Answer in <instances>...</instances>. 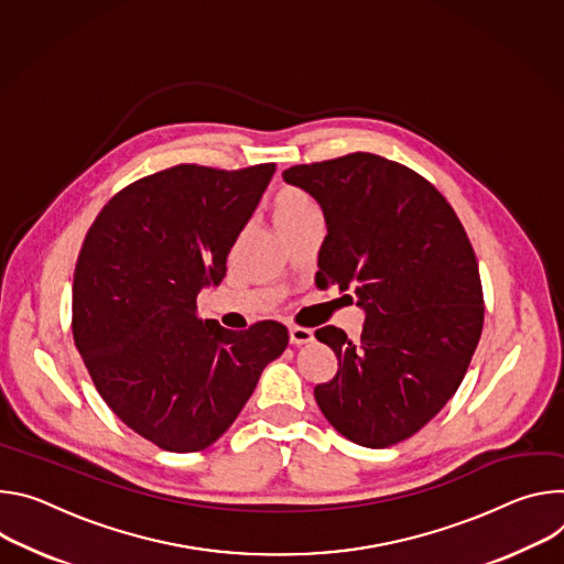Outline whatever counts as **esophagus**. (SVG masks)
<instances>
[{"label": "esophagus", "mask_w": 564, "mask_h": 564, "mask_svg": "<svg viewBox=\"0 0 564 564\" xmlns=\"http://www.w3.org/2000/svg\"><path fill=\"white\" fill-rule=\"evenodd\" d=\"M289 340H291V345H304V343H311V340H314V332H311L308 327L293 325V327H289Z\"/></svg>", "instance_id": "1"}]
</instances>
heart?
<instances>
[{
    "label": "heart",
    "mask_w": 564,
    "mask_h": 564,
    "mask_svg": "<svg viewBox=\"0 0 564 564\" xmlns=\"http://www.w3.org/2000/svg\"><path fill=\"white\" fill-rule=\"evenodd\" d=\"M271 215L282 230L291 235L311 221H321V210L316 199L297 185H282L271 199Z\"/></svg>",
    "instance_id": "1"
}]
</instances>
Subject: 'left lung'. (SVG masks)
Instances as JSON below:
<instances>
[{
  "mask_svg": "<svg viewBox=\"0 0 564 564\" xmlns=\"http://www.w3.org/2000/svg\"><path fill=\"white\" fill-rule=\"evenodd\" d=\"M284 181L327 219L316 284L356 289L358 340L338 327L316 338L338 371L314 394L349 442L388 448L416 434L462 386L484 327L473 243L446 197L419 172L369 152L293 165Z\"/></svg>",
  "mask_w": 564,
  "mask_h": 564,
  "instance_id": "left-lung-1",
  "label": "left lung"
}]
</instances>
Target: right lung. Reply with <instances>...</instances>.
Instances as JSON below:
<instances>
[{
  "mask_svg": "<svg viewBox=\"0 0 564 564\" xmlns=\"http://www.w3.org/2000/svg\"><path fill=\"white\" fill-rule=\"evenodd\" d=\"M273 172L275 163L161 170L116 193L85 237L74 343L109 410L161 451L215 444L289 345L275 321L230 332L195 314Z\"/></svg>",
  "mask_w": 564,
  "mask_h": 564,
  "instance_id": "1",
  "label": "right lung"
}]
</instances>
